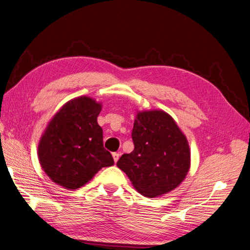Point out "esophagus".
I'll return each mask as SVG.
<instances>
[{"label": "esophagus", "mask_w": 250, "mask_h": 250, "mask_svg": "<svg viewBox=\"0 0 250 250\" xmlns=\"http://www.w3.org/2000/svg\"><path fill=\"white\" fill-rule=\"evenodd\" d=\"M112 157H113L114 162H118L119 158H120V154H119V153H113V154H112Z\"/></svg>", "instance_id": "obj_1"}]
</instances>
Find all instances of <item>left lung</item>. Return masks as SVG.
Masks as SVG:
<instances>
[{"mask_svg": "<svg viewBox=\"0 0 250 250\" xmlns=\"http://www.w3.org/2000/svg\"><path fill=\"white\" fill-rule=\"evenodd\" d=\"M131 138L135 149L117 166L146 197H157L177 188L190 169L191 151L174 119L162 110L139 111Z\"/></svg>", "mask_w": 250, "mask_h": 250, "instance_id": "obj_1", "label": "left lung"}]
</instances>
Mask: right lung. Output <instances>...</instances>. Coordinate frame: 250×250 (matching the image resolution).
<instances>
[{
	"instance_id": "right-lung-1",
	"label": "right lung",
	"mask_w": 250,
	"mask_h": 250,
	"mask_svg": "<svg viewBox=\"0 0 250 250\" xmlns=\"http://www.w3.org/2000/svg\"><path fill=\"white\" fill-rule=\"evenodd\" d=\"M101 103L88 96L71 100L46 126L38 145L41 167L55 184L69 190L84 186L102 167L113 166L97 124Z\"/></svg>"
}]
</instances>
